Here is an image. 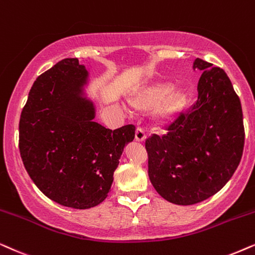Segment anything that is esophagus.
Here are the masks:
<instances>
[{
	"label": "esophagus",
	"mask_w": 255,
	"mask_h": 255,
	"mask_svg": "<svg viewBox=\"0 0 255 255\" xmlns=\"http://www.w3.org/2000/svg\"><path fill=\"white\" fill-rule=\"evenodd\" d=\"M144 138H145V134H144L143 129L140 127H137L136 130H135V140H136L137 142H143Z\"/></svg>",
	"instance_id": "esophagus-1"
}]
</instances>
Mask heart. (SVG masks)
Here are the masks:
<instances>
[{
  "label": "heart",
  "instance_id": "b5f03b06",
  "mask_svg": "<svg viewBox=\"0 0 255 255\" xmlns=\"http://www.w3.org/2000/svg\"><path fill=\"white\" fill-rule=\"evenodd\" d=\"M189 103L184 88H172L171 83L158 81L140 87L129 99L133 111L144 112L154 108V119L159 125H169L181 114Z\"/></svg>",
  "mask_w": 255,
  "mask_h": 255
}]
</instances>
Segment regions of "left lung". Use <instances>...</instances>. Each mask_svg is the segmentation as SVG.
Instances as JSON below:
<instances>
[{
    "instance_id": "left-lung-1",
    "label": "left lung",
    "mask_w": 255,
    "mask_h": 255,
    "mask_svg": "<svg viewBox=\"0 0 255 255\" xmlns=\"http://www.w3.org/2000/svg\"><path fill=\"white\" fill-rule=\"evenodd\" d=\"M193 69L203 71L196 104L165 128L167 134L145 140L151 184L177 205L218 192L238 168L245 142L242 104L230 78L199 58Z\"/></svg>"
}]
</instances>
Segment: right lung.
Instances as JSON below:
<instances>
[{
	"mask_svg": "<svg viewBox=\"0 0 255 255\" xmlns=\"http://www.w3.org/2000/svg\"><path fill=\"white\" fill-rule=\"evenodd\" d=\"M87 71L65 58L40 74L19 119L18 147L25 170L53 202L90 209L105 201L125 145L127 125L111 130L94 122V106L81 97Z\"/></svg>",
	"mask_w": 255,
	"mask_h": 255,
	"instance_id": "1",
	"label": "right lung"
}]
</instances>
